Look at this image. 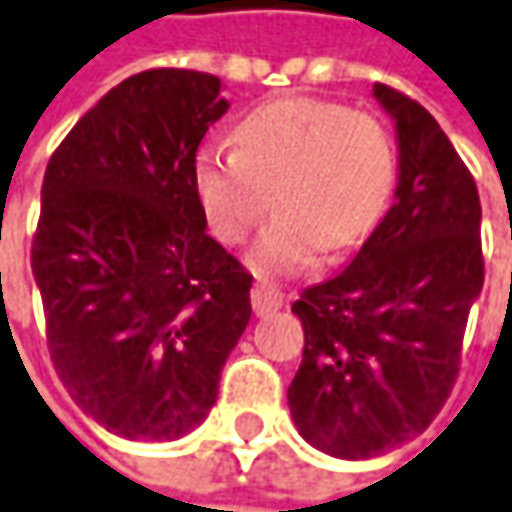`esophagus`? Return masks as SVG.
Masks as SVG:
<instances>
[{
  "mask_svg": "<svg viewBox=\"0 0 512 512\" xmlns=\"http://www.w3.org/2000/svg\"><path fill=\"white\" fill-rule=\"evenodd\" d=\"M284 307V292L272 284H255L252 286V310L257 316H266L272 310Z\"/></svg>",
  "mask_w": 512,
  "mask_h": 512,
  "instance_id": "obj_1",
  "label": "esophagus"
}]
</instances>
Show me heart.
<instances>
[{
    "mask_svg": "<svg viewBox=\"0 0 512 512\" xmlns=\"http://www.w3.org/2000/svg\"><path fill=\"white\" fill-rule=\"evenodd\" d=\"M397 182V150L382 121L318 98L252 109L234 150L202 147L191 185L211 231L240 243L266 208L281 205L249 249L260 275L310 269L324 249L362 243L382 220Z\"/></svg>",
    "mask_w": 512,
    "mask_h": 512,
    "instance_id": "b5f03b06",
    "label": "heart"
}]
</instances>
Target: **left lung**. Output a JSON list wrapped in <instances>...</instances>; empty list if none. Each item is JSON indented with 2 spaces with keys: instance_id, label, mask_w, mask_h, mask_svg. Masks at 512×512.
<instances>
[{
  "instance_id": "left-lung-1",
  "label": "left lung",
  "mask_w": 512,
  "mask_h": 512,
  "mask_svg": "<svg viewBox=\"0 0 512 512\" xmlns=\"http://www.w3.org/2000/svg\"><path fill=\"white\" fill-rule=\"evenodd\" d=\"M397 130L394 205L362 249L292 304L304 359L286 397L298 435L362 461L429 429L458 376L466 318L484 286L481 202L435 118L374 83Z\"/></svg>"
}]
</instances>
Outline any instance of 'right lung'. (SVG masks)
I'll use <instances>...</instances> for the list:
<instances>
[{"mask_svg": "<svg viewBox=\"0 0 512 512\" xmlns=\"http://www.w3.org/2000/svg\"><path fill=\"white\" fill-rule=\"evenodd\" d=\"M220 77L150 69L121 80L54 150L31 269L51 362L106 432L176 440L217 403L252 318V275L205 231L191 185L226 115Z\"/></svg>", "mask_w": 512, "mask_h": 512, "instance_id": "right-lung-1", "label": "right lung"}]
</instances>
